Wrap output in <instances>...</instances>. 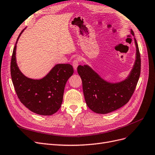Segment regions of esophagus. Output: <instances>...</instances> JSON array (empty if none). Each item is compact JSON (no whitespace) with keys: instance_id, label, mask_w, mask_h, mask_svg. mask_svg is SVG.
Masks as SVG:
<instances>
[{"instance_id":"34e87169","label":"esophagus","mask_w":155,"mask_h":155,"mask_svg":"<svg viewBox=\"0 0 155 155\" xmlns=\"http://www.w3.org/2000/svg\"><path fill=\"white\" fill-rule=\"evenodd\" d=\"M79 64V61L78 59H74L73 62H72V65H73V67L74 68V70H77V67Z\"/></svg>"}]
</instances>
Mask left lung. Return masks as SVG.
<instances>
[{
  "mask_svg": "<svg viewBox=\"0 0 155 155\" xmlns=\"http://www.w3.org/2000/svg\"><path fill=\"white\" fill-rule=\"evenodd\" d=\"M131 34L134 32L131 29ZM136 47L135 61L128 77L122 81L110 82L103 78L89 65H80L77 71L82 81L85 102L90 109L97 114H105L122 107L132 96L140 74V55L138 44Z\"/></svg>",
  "mask_w": 155,
  "mask_h": 155,
  "instance_id": "obj_1",
  "label": "left lung"
}]
</instances>
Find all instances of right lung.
<instances>
[{"label": "right lung", "instance_id": "right-lung-1", "mask_svg": "<svg viewBox=\"0 0 155 155\" xmlns=\"http://www.w3.org/2000/svg\"><path fill=\"white\" fill-rule=\"evenodd\" d=\"M16 40L11 61V75L15 91L21 104L34 113L51 116L58 111L62 103L66 84L73 74L70 64H57L41 79L28 78L23 74L16 59Z\"/></svg>", "mask_w": 155, "mask_h": 155}]
</instances>
